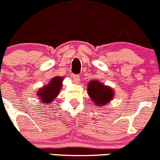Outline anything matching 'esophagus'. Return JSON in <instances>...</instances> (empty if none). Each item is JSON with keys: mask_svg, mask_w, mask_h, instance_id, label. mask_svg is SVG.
I'll return each mask as SVG.
<instances>
[{"mask_svg": "<svg viewBox=\"0 0 160 160\" xmlns=\"http://www.w3.org/2000/svg\"><path fill=\"white\" fill-rule=\"evenodd\" d=\"M72 78H73L75 82H79V81H80V77H79L78 74H73Z\"/></svg>", "mask_w": 160, "mask_h": 160, "instance_id": "obj_1", "label": "esophagus"}]
</instances>
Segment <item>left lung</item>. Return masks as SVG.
<instances>
[{"mask_svg": "<svg viewBox=\"0 0 160 160\" xmlns=\"http://www.w3.org/2000/svg\"><path fill=\"white\" fill-rule=\"evenodd\" d=\"M88 94L96 106H103L111 101L114 96V91L99 82L93 80L88 85Z\"/></svg>", "mask_w": 160, "mask_h": 160, "instance_id": "8db88e82", "label": "left lung"}]
</instances>
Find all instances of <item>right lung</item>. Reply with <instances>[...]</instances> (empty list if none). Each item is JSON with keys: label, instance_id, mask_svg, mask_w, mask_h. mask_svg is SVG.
I'll return each instance as SVG.
<instances>
[{"label": "right lung", "instance_id": "right-lung-1", "mask_svg": "<svg viewBox=\"0 0 160 160\" xmlns=\"http://www.w3.org/2000/svg\"><path fill=\"white\" fill-rule=\"evenodd\" d=\"M62 81L63 78H53L47 86L39 90L38 94L40 98V99H42V102L46 104L51 102L54 99V98L58 94L62 85Z\"/></svg>", "mask_w": 160, "mask_h": 160}]
</instances>
